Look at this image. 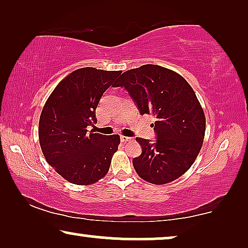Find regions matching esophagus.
I'll list each match as a JSON object with an SVG mask.
<instances>
[{"label":"esophagus","mask_w":248,"mask_h":248,"mask_svg":"<svg viewBox=\"0 0 248 248\" xmlns=\"http://www.w3.org/2000/svg\"><path fill=\"white\" fill-rule=\"evenodd\" d=\"M121 141H122V142H128V141H132V138L124 137V135H122V137H121Z\"/></svg>","instance_id":"34e87169"}]
</instances>
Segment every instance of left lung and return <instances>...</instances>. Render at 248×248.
Listing matches in <instances>:
<instances>
[{"mask_svg":"<svg viewBox=\"0 0 248 248\" xmlns=\"http://www.w3.org/2000/svg\"><path fill=\"white\" fill-rule=\"evenodd\" d=\"M115 88L127 91L141 115L155 118V140L137 138L142 154L135 171L155 185L167 184L191 168L203 144L205 116L184 78L159 65L145 64L120 77Z\"/></svg>","mask_w":248,"mask_h":248,"instance_id":"obj_1","label":"left lung"}]
</instances>
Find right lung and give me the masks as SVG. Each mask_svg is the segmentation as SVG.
<instances>
[{"label": "right lung", "mask_w": 248, "mask_h": 248, "mask_svg": "<svg viewBox=\"0 0 248 248\" xmlns=\"http://www.w3.org/2000/svg\"><path fill=\"white\" fill-rule=\"evenodd\" d=\"M121 71L82 67L50 93L39 118V143L46 160L73 184L90 185L107 174L120 135L87 130L97 123L96 108Z\"/></svg>", "instance_id": "obj_1"}]
</instances>
